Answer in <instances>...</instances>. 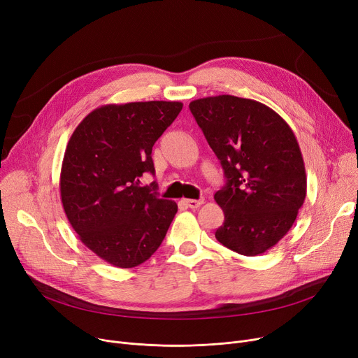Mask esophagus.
<instances>
[{
	"instance_id": "34e87169",
	"label": "esophagus",
	"mask_w": 358,
	"mask_h": 358,
	"mask_svg": "<svg viewBox=\"0 0 358 358\" xmlns=\"http://www.w3.org/2000/svg\"><path fill=\"white\" fill-rule=\"evenodd\" d=\"M184 203L189 206L190 209H197V208H200V206L204 203V199H199V200H194V199H187V200H184Z\"/></svg>"
}]
</instances>
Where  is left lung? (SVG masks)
Masks as SVG:
<instances>
[{
  "label": "left lung",
  "mask_w": 358,
  "mask_h": 358,
  "mask_svg": "<svg viewBox=\"0 0 358 358\" xmlns=\"http://www.w3.org/2000/svg\"><path fill=\"white\" fill-rule=\"evenodd\" d=\"M189 107L227 177L215 194L224 215L216 239L241 255L266 252L293 227L306 197L293 130L273 108L250 99L223 94Z\"/></svg>",
  "instance_id": "8db88e82"
}]
</instances>
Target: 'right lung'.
Returning a JSON list of instances; mask_svg holds the SVG:
<instances>
[{
  "instance_id": "right-lung-1",
  "label": "right lung",
  "mask_w": 358,
  "mask_h": 358,
  "mask_svg": "<svg viewBox=\"0 0 358 358\" xmlns=\"http://www.w3.org/2000/svg\"><path fill=\"white\" fill-rule=\"evenodd\" d=\"M181 108L180 101L106 104L84 117L66 145L59 180L65 215L84 245L111 266L149 259L178 210L141 187V177L155 173L152 146Z\"/></svg>"
}]
</instances>
